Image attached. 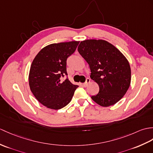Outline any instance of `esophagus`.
Returning <instances> with one entry per match:
<instances>
[{"mask_svg":"<svg viewBox=\"0 0 153 153\" xmlns=\"http://www.w3.org/2000/svg\"><path fill=\"white\" fill-rule=\"evenodd\" d=\"M91 82V79H89V78H87L86 79V81H85V82L83 84V86H85V87H87V85H88V84L89 83Z\"/></svg>","mask_w":153,"mask_h":153,"instance_id":"obj_1","label":"esophagus"}]
</instances>
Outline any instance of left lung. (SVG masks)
Returning a JSON list of instances; mask_svg holds the SVG:
<instances>
[{"label": "left lung", "instance_id": "left-lung-1", "mask_svg": "<svg viewBox=\"0 0 153 153\" xmlns=\"http://www.w3.org/2000/svg\"><path fill=\"white\" fill-rule=\"evenodd\" d=\"M78 52L91 69V77L99 86V93L92 96L103 107L114 105L128 89L131 81L130 64L114 45L103 40H86L80 42Z\"/></svg>", "mask_w": 153, "mask_h": 153}]
</instances>
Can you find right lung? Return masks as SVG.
I'll return each mask as SVG.
<instances>
[{"label":"right lung","instance_id":"obj_1","mask_svg":"<svg viewBox=\"0 0 153 153\" xmlns=\"http://www.w3.org/2000/svg\"><path fill=\"white\" fill-rule=\"evenodd\" d=\"M79 42L52 44L42 49L30 66L28 82L30 91L38 101L45 107L60 109L68 105L78 85L68 78L66 60L73 54Z\"/></svg>","mask_w":153,"mask_h":153}]
</instances>
